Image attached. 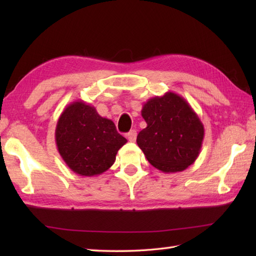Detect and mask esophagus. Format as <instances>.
I'll return each instance as SVG.
<instances>
[{"label": "esophagus", "instance_id": "34e87169", "mask_svg": "<svg viewBox=\"0 0 256 256\" xmlns=\"http://www.w3.org/2000/svg\"><path fill=\"white\" fill-rule=\"evenodd\" d=\"M126 136H128V140H130V142H135V140H136V136H138V133L135 130H132V131H130L128 133Z\"/></svg>", "mask_w": 256, "mask_h": 256}]
</instances>
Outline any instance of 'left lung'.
I'll list each match as a JSON object with an SVG mask.
<instances>
[{
  "label": "left lung",
  "instance_id": "1",
  "mask_svg": "<svg viewBox=\"0 0 256 256\" xmlns=\"http://www.w3.org/2000/svg\"><path fill=\"white\" fill-rule=\"evenodd\" d=\"M142 116L148 126L138 133L136 142L150 165L164 172H178L194 164L204 128L182 96L170 91L152 98L144 103Z\"/></svg>",
  "mask_w": 256,
  "mask_h": 256
}]
</instances>
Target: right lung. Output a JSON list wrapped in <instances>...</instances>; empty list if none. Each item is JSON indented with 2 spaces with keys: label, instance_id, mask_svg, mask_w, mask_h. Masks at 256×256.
Instances as JSON below:
<instances>
[{
  "label": "right lung",
  "instance_id": "right-lung-1",
  "mask_svg": "<svg viewBox=\"0 0 256 256\" xmlns=\"http://www.w3.org/2000/svg\"><path fill=\"white\" fill-rule=\"evenodd\" d=\"M55 138L66 165L80 176L92 177L106 172L118 150L128 142L111 120L102 118L84 101L70 103L58 118Z\"/></svg>",
  "mask_w": 256,
  "mask_h": 256
}]
</instances>
